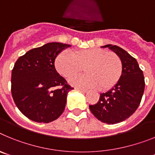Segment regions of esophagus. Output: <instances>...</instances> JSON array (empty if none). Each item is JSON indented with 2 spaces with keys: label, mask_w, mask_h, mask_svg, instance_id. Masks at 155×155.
<instances>
[{
  "label": "esophagus",
  "mask_w": 155,
  "mask_h": 155,
  "mask_svg": "<svg viewBox=\"0 0 155 155\" xmlns=\"http://www.w3.org/2000/svg\"><path fill=\"white\" fill-rule=\"evenodd\" d=\"M76 90H78V91H81V92H84V93H86L87 91V90L84 89V88H79V87H76Z\"/></svg>",
  "instance_id": "1"
}]
</instances>
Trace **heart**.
<instances>
[{
  "mask_svg": "<svg viewBox=\"0 0 155 155\" xmlns=\"http://www.w3.org/2000/svg\"><path fill=\"white\" fill-rule=\"evenodd\" d=\"M55 68L66 79L78 75L84 68L87 74L71 80V84L78 87H98L100 91L114 87L123 71L120 57L100 48L62 52L56 58Z\"/></svg>",
  "mask_w": 155,
  "mask_h": 155,
  "instance_id": "1",
  "label": "heart"
}]
</instances>
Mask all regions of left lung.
I'll use <instances>...</instances> for the list:
<instances>
[{"instance_id":"1","label":"left lung","mask_w":155,"mask_h":155,"mask_svg":"<svg viewBox=\"0 0 155 155\" xmlns=\"http://www.w3.org/2000/svg\"><path fill=\"white\" fill-rule=\"evenodd\" d=\"M102 47H108L120 57L123 71L117 84L100 94L98 103L89 105V109L102 123L118 124L129 118L139 106L144 91V77L136 59L124 49L111 44Z\"/></svg>"}]
</instances>
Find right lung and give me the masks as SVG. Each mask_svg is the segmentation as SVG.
I'll return each instance as SVG.
<instances>
[{"instance_id": "add662e5", "label": "right lung", "mask_w": 155, "mask_h": 155, "mask_svg": "<svg viewBox=\"0 0 155 155\" xmlns=\"http://www.w3.org/2000/svg\"><path fill=\"white\" fill-rule=\"evenodd\" d=\"M71 45L48 42L18 59L12 73V94L24 116L37 123H50L60 117L67 96L74 89L57 73L55 60Z\"/></svg>"}]
</instances>
